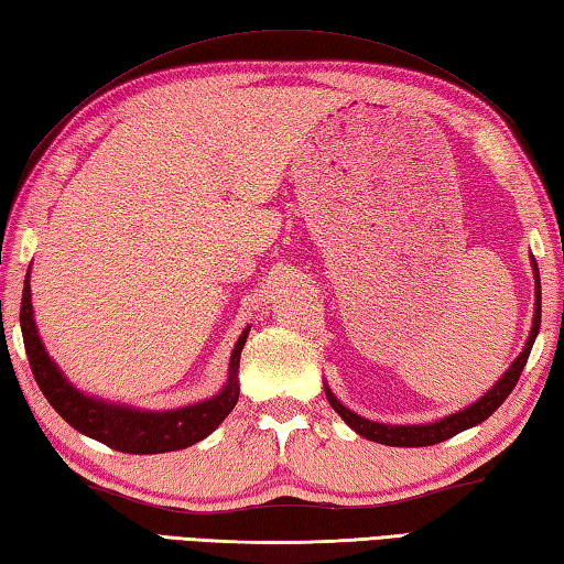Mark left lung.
Wrapping results in <instances>:
<instances>
[{"mask_svg": "<svg viewBox=\"0 0 564 564\" xmlns=\"http://www.w3.org/2000/svg\"><path fill=\"white\" fill-rule=\"evenodd\" d=\"M530 264H533V274H535V312H533V328H530L528 341H525L523 350H520V356L513 360L511 366H508L506 373L496 380V386L488 392H484L479 400L471 402L469 408L452 412V414H447V417H440V420L427 422V424H386V422H373V420L360 417V414H356L354 410L341 405V400H338L332 392V388L324 382L328 405L341 414V420L356 434H360V437L378 442V444H388V447H430V444H440L444 440L454 437V434L476 427V424H481L484 420L491 417V414L501 408V402L511 395V390L516 388V382L528 364L530 348H533L535 336L540 332V300H543V296H540V272H538L535 260Z\"/></svg>", "mask_w": 564, "mask_h": 564, "instance_id": "8db88e82", "label": "left lung"}]
</instances>
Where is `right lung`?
<instances>
[{
  "label": "right lung",
  "instance_id": "add662e5",
  "mask_svg": "<svg viewBox=\"0 0 564 564\" xmlns=\"http://www.w3.org/2000/svg\"><path fill=\"white\" fill-rule=\"evenodd\" d=\"M29 280L31 274L24 278L19 324L21 336H24L31 373H34L41 392H44V398L51 402V408L56 410L73 430L85 434V437L98 440L102 444H108L110 449L124 454L176 452L206 440L208 434L228 417L230 410L236 408L240 395V350L246 346L250 326L240 334L236 346H232L228 380L214 398L176 410H142L132 405H120V402L93 398L88 392L78 390L73 382H68L66 376H63V370L53 364V358L48 356L44 341H41L34 322Z\"/></svg>",
  "mask_w": 564,
  "mask_h": 564
}]
</instances>
